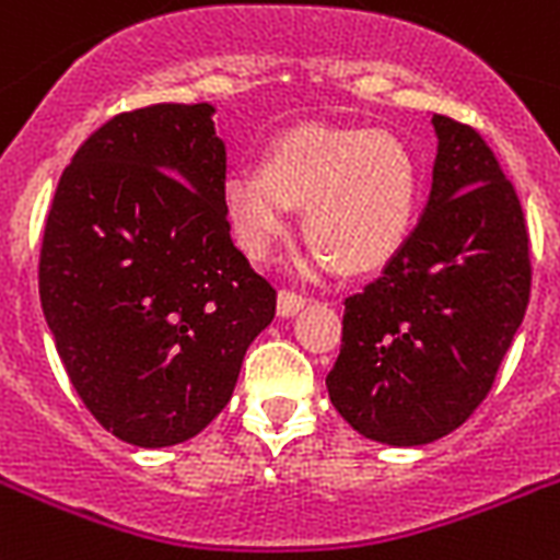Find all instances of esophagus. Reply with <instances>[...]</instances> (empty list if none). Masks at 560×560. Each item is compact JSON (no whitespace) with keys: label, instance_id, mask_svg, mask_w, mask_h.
Returning a JSON list of instances; mask_svg holds the SVG:
<instances>
[{"label":"esophagus","instance_id":"obj_1","mask_svg":"<svg viewBox=\"0 0 560 560\" xmlns=\"http://www.w3.org/2000/svg\"><path fill=\"white\" fill-rule=\"evenodd\" d=\"M304 304H307V299H304L302 293H293V290H279V316H284V319H290V316H295V313L302 311Z\"/></svg>","mask_w":560,"mask_h":560}]
</instances>
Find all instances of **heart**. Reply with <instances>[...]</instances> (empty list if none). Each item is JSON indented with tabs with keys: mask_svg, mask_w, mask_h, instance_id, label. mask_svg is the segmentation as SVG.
Listing matches in <instances>:
<instances>
[{
	"mask_svg": "<svg viewBox=\"0 0 560 560\" xmlns=\"http://www.w3.org/2000/svg\"><path fill=\"white\" fill-rule=\"evenodd\" d=\"M420 172L411 149L383 129L299 126L281 135L261 170H235L221 184L226 226L249 258L265 261L304 207L313 241L304 270L339 267L362 276L385 267L411 235Z\"/></svg>",
	"mask_w": 560,
	"mask_h": 560,
	"instance_id": "b5f03b06",
	"label": "heart"
}]
</instances>
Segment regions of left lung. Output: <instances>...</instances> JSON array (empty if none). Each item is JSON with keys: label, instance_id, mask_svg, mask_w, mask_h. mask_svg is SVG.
I'll use <instances>...</instances> for the list:
<instances>
[{"label": "left lung", "instance_id": "1", "mask_svg": "<svg viewBox=\"0 0 560 560\" xmlns=\"http://www.w3.org/2000/svg\"><path fill=\"white\" fill-rule=\"evenodd\" d=\"M429 203L383 276L345 299L330 402L374 443L425 445L469 420L524 322L529 235L515 189L471 126L431 117Z\"/></svg>", "mask_w": 560, "mask_h": 560}]
</instances>
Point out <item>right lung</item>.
<instances>
[{"instance_id":"right-lung-1","label":"right lung","mask_w":560,"mask_h":560,"mask_svg":"<svg viewBox=\"0 0 560 560\" xmlns=\"http://www.w3.org/2000/svg\"><path fill=\"white\" fill-rule=\"evenodd\" d=\"M212 115L161 103L100 126L45 221L39 302L59 359L94 420L140 448L207 429L276 316L230 238Z\"/></svg>"}]
</instances>
